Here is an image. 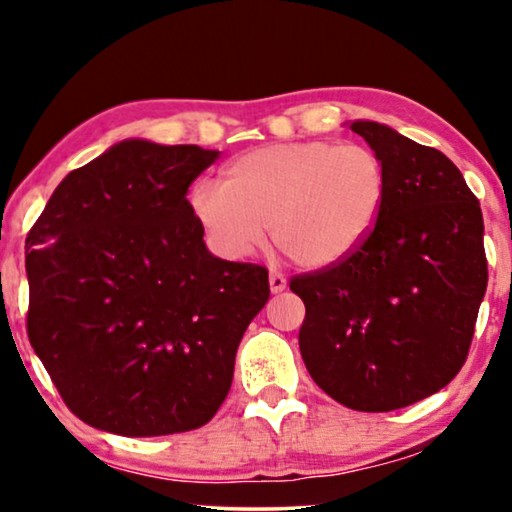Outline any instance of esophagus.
Returning <instances> with one entry per match:
<instances>
[{"mask_svg": "<svg viewBox=\"0 0 512 512\" xmlns=\"http://www.w3.org/2000/svg\"><path fill=\"white\" fill-rule=\"evenodd\" d=\"M286 289V277L282 275V272L272 270L270 272V291L272 293H282Z\"/></svg>", "mask_w": 512, "mask_h": 512, "instance_id": "esophagus-1", "label": "esophagus"}]
</instances>
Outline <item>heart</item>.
<instances>
[{
  "instance_id": "b5f03b06",
  "label": "heart",
  "mask_w": 512,
  "mask_h": 512,
  "mask_svg": "<svg viewBox=\"0 0 512 512\" xmlns=\"http://www.w3.org/2000/svg\"><path fill=\"white\" fill-rule=\"evenodd\" d=\"M387 195L382 158L363 144L324 139L258 146L223 170V186L200 181L188 202L212 247L247 258L268 235L293 263L331 268L373 233Z\"/></svg>"
}]
</instances>
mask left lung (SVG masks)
<instances>
[{
  "label": "left lung",
  "instance_id": "left-lung-1",
  "mask_svg": "<svg viewBox=\"0 0 512 512\" xmlns=\"http://www.w3.org/2000/svg\"><path fill=\"white\" fill-rule=\"evenodd\" d=\"M387 170L373 233L331 268L291 277L300 354L333 401L389 412L436 394L466 363L487 291L480 202L445 153L373 121L349 125Z\"/></svg>",
  "mask_w": 512,
  "mask_h": 512
}]
</instances>
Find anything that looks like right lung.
<instances>
[{"mask_svg": "<svg viewBox=\"0 0 512 512\" xmlns=\"http://www.w3.org/2000/svg\"><path fill=\"white\" fill-rule=\"evenodd\" d=\"M216 158L128 139L69 172L27 235V338L95 429L170 436L226 401L270 284L263 265L205 247L186 193Z\"/></svg>", "mask_w": 512, "mask_h": 512, "instance_id": "right-lung-1", "label": "right lung"}]
</instances>
